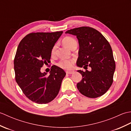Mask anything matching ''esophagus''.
Segmentation results:
<instances>
[{
	"mask_svg": "<svg viewBox=\"0 0 131 131\" xmlns=\"http://www.w3.org/2000/svg\"><path fill=\"white\" fill-rule=\"evenodd\" d=\"M75 73V72L74 71H66V74H73Z\"/></svg>",
	"mask_w": 131,
	"mask_h": 131,
	"instance_id": "34e87169",
	"label": "esophagus"
}]
</instances>
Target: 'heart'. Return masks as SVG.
<instances>
[{"label": "heart", "instance_id": "heart-1", "mask_svg": "<svg viewBox=\"0 0 131 131\" xmlns=\"http://www.w3.org/2000/svg\"><path fill=\"white\" fill-rule=\"evenodd\" d=\"M62 44L67 48L71 49V48L73 46H74L75 44H77V40L75 39L74 38H72L71 37H66L62 39ZM57 46L54 45L51 50V53L53 54L55 52ZM74 61L73 60H61L57 63V66L58 67L62 68L63 69H70L72 68L73 66V63Z\"/></svg>", "mask_w": 131, "mask_h": 131}]
</instances>
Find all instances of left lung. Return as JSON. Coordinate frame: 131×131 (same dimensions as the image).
<instances>
[{"label":"left lung","instance_id":"left-lung-1","mask_svg":"<svg viewBox=\"0 0 131 131\" xmlns=\"http://www.w3.org/2000/svg\"><path fill=\"white\" fill-rule=\"evenodd\" d=\"M66 34L75 35L78 40V67L91 70L77 71L83 79L77 83V88L83 95L97 98L108 91L113 82L115 63L109 43L101 33L90 27H80L68 30Z\"/></svg>","mask_w":131,"mask_h":131}]
</instances>
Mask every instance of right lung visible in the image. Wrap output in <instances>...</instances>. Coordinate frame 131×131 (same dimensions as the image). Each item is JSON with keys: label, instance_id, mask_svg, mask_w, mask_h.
<instances>
[{"label": "right lung", "instance_id": "add662e5", "mask_svg": "<svg viewBox=\"0 0 131 131\" xmlns=\"http://www.w3.org/2000/svg\"><path fill=\"white\" fill-rule=\"evenodd\" d=\"M62 32L30 33L18 46L14 60L16 81L25 95L32 102L47 104L59 92L65 72L54 65L47 75L40 69L49 61L52 48Z\"/></svg>", "mask_w": 131, "mask_h": 131}]
</instances>
